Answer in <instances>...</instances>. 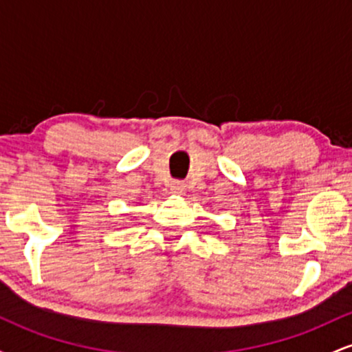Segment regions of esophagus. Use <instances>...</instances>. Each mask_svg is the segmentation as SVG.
Masks as SVG:
<instances>
[{
  "instance_id": "esophagus-1",
  "label": "esophagus",
  "mask_w": 352,
  "mask_h": 352,
  "mask_svg": "<svg viewBox=\"0 0 352 352\" xmlns=\"http://www.w3.org/2000/svg\"><path fill=\"white\" fill-rule=\"evenodd\" d=\"M170 190H172V193H182L185 190V185H184V182H172L170 184Z\"/></svg>"
}]
</instances>
